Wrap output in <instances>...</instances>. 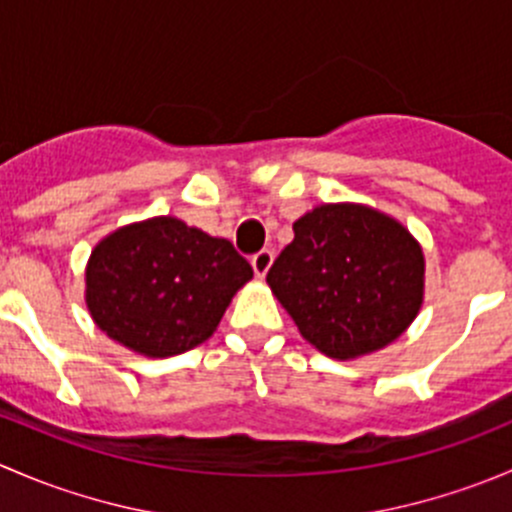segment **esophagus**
Masks as SVG:
<instances>
[{
  "mask_svg": "<svg viewBox=\"0 0 512 512\" xmlns=\"http://www.w3.org/2000/svg\"><path fill=\"white\" fill-rule=\"evenodd\" d=\"M272 260H275V255H272V250H260L257 255H252V270H255L257 277H265L267 270L272 267Z\"/></svg>",
  "mask_w": 512,
  "mask_h": 512,
  "instance_id": "esophagus-1",
  "label": "esophagus"
}]
</instances>
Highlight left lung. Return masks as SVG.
Masks as SVG:
<instances>
[{"label": "left lung", "instance_id": "left-lung-1", "mask_svg": "<svg viewBox=\"0 0 512 512\" xmlns=\"http://www.w3.org/2000/svg\"><path fill=\"white\" fill-rule=\"evenodd\" d=\"M267 272L299 334L332 359L384 349L423 302V252L399 220L354 203L319 205L297 220Z\"/></svg>", "mask_w": 512, "mask_h": 512}]
</instances>
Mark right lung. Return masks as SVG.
Instances as JSON below:
<instances>
[{
    "mask_svg": "<svg viewBox=\"0 0 512 512\" xmlns=\"http://www.w3.org/2000/svg\"><path fill=\"white\" fill-rule=\"evenodd\" d=\"M250 280V262L230 240L165 215L98 242L86 265V307L113 342L163 359L213 337Z\"/></svg>",
    "mask_w": 512,
    "mask_h": 512,
    "instance_id": "right-lung-1",
    "label": "right lung"
}]
</instances>
